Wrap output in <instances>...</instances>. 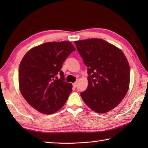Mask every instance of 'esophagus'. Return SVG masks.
I'll use <instances>...</instances> for the list:
<instances>
[{"label":"esophagus","instance_id":"34e87169","mask_svg":"<svg viewBox=\"0 0 148 148\" xmlns=\"http://www.w3.org/2000/svg\"><path fill=\"white\" fill-rule=\"evenodd\" d=\"M72 85H73L74 88H76L77 86V83H73V84H72Z\"/></svg>","mask_w":148,"mask_h":148}]
</instances>
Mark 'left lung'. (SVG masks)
I'll use <instances>...</instances> for the list:
<instances>
[{
  "label": "left lung",
  "instance_id": "left-lung-1",
  "mask_svg": "<svg viewBox=\"0 0 148 148\" xmlns=\"http://www.w3.org/2000/svg\"><path fill=\"white\" fill-rule=\"evenodd\" d=\"M88 67V87L81 97L88 107L98 113L116 108L129 88L130 71L121 50L102 39L74 41Z\"/></svg>",
  "mask_w": 148,
  "mask_h": 148
}]
</instances>
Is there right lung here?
<instances>
[{
    "instance_id": "add662e5",
    "label": "right lung",
    "mask_w": 148,
    "mask_h": 148,
    "mask_svg": "<svg viewBox=\"0 0 148 148\" xmlns=\"http://www.w3.org/2000/svg\"><path fill=\"white\" fill-rule=\"evenodd\" d=\"M76 50L69 41L42 44L27 51L19 66L20 91L26 101L37 111L51 114L61 109L72 91L66 83L62 64ZM61 75L58 79L57 75Z\"/></svg>"
}]
</instances>
